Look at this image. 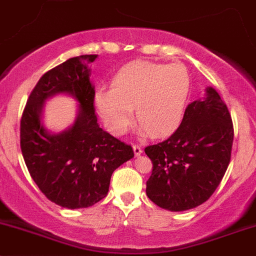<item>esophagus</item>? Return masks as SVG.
<instances>
[{"label": "esophagus", "instance_id": "esophagus-1", "mask_svg": "<svg viewBox=\"0 0 256 256\" xmlns=\"http://www.w3.org/2000/svg\"><path fill=\"white\" fill-rule=\"evenodd\" d=\"M133 152H134V156L136 157H138V156H140L142 154V147H140V146H138V144H133Z\"/></svg>", "mask_w": 256, "mask_h": 256}]
</instances>
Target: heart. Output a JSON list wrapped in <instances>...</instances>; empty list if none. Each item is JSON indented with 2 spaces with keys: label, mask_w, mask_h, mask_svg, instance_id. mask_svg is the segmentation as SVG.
I'll list each match as a JSON object with an SVG mask.
<instances>
[{
  "label": "heart",
  "mask_w": 256,
  "mask_h": 256,
  "mask_svg": "<svg viewBox=\"0 0 256 256\" xmlns=\"http://www.w3.org/2000/svg\"><path fill=\"white\" fill-rule=\"evenodd\" d=\"M192 79L182 64H156L137 60L122 68L112 88H100L94 104L106 130L123 134L136 116L140 134L163 137L174 132L184 116Z\"/></svg>",
  "instance_id": "obj_1"
}]
</instances>
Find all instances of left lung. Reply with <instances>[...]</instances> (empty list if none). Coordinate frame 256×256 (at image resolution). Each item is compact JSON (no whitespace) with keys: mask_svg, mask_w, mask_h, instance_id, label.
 <instances>
[{"mask_svg":"<svg viewBox=\"0 0 256 256\" xmlns=\"http://www.w3.org/2000/svg\"><path fill=\"white\" fill-rule=\"evenodd\" d=\"M232 140L228 106L214 88H206L205 98L188 104L168 140L144 148L153 163L148 198L177 212L208 201L228 170Z\"/></svg>","mask_w":256,"mask_h":256,"instance_id":"obj_1","label":"left lung"}]
</instances>
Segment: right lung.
I'll list each match as a JSON object with an SVG mask.
<instances>
[{
	"mask_svg": "<svg viewBox=\"0 0 256 256\" xmlns=\"http://www.w3.org/2000/svg\"><path fill=\"white\" fill-rule=\"evenodd\" d=\"M96 55L72 58L40 78L26 103L20 126L21 152L31 177L62 208L93 206L108 194L113 172L134 157L130 146L99 126L88 65ZM58 94L78 102L74 123L60 134L43 126V106Z\"/></svg>",
	"mask_w": 256,
	"mask_h": 256,
	"instance_id": "obj_1",
	"label": "right lung"
}]
</instances>
